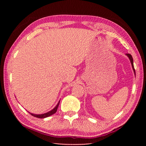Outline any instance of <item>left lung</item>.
<instances>
[{"label": "left lung", "instance_id": "obj_1", "mask_svg": "<svg viewBox=\"0 0 146 146\" xmlns=\"http://www.w3.org/2000/svg\"><path fill=\"white\" fill-rule=\"evenodd\" d=\"M125 55H126L128 56V58H129V60L131 62V66H132L133 70V71H134V73H135V75L136 73H135V68H134V66H133V59L132 56H131V55H130V54H128V53L127 54H125Z\"/></svg>", "mask_w": 146, "mask_h": 146}]
</instances>
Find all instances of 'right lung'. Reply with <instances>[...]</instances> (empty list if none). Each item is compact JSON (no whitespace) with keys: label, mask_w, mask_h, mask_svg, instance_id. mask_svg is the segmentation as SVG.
<instances>
[{"label":"right lung","mask_w":146,"mask_h":146,"mask_svg":"<svg viewBox=\"0 0 146 146\" xmlns=\"http://www.w3.org/2000/svg\"><path fill=\"white\" fill-rule=\"evenodd\" d=\"M59 104H60V100L58 101V102L57 104H56V106H55V108H54L53 110H51V111H49L47 112L46 113H44V114H33V113H29L30 114L33 116V117H36V118H46V117H49V116L52 115H53L54 113H55L56 112V111H57V109H58V107L59 106Z\"/></svg>","instance_id":"obj_1"}]
</instances>
